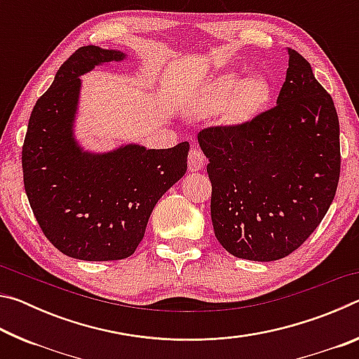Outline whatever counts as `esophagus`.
Returning <instances> with one entry per match:
<instances>
[{"label": "esophagus", "instance_id": "34e87169", "mask_svg": "<svg viewBox=\"0 0 359 359\" xmlns=\"http://www.w3.org/2000/svg\"><path fill=\"white\" fill-rule=\"evenodd\" d=\"M204 161L205 158L201 150L198 149L190 150V154H188V169H190V171H201L204 166Z\"/></svg>", "mask_w": 359, "mask_h": 359}]
</instances>
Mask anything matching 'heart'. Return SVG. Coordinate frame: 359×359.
Here are the masks:
<instances>
[{
  "label": "heart",
  "mask_w": 359,
  "mask_h": 359,
  "mask_svg": "<svg viewBox=\"0 0 359 359\" xmlns=\"http://www.w3.org/2000/svg\"><path fill=\"white\" fill-rule=\"evenodd\" d=\"M269 98V85L263 77H247L236 71L223 72L212 81L204 92V111H220L228 104L229 117L245 120L257 114Z\"/></svg>",
  "instance_id": "1"
}]
</instances>
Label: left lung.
<instances>
[{
	"mask_svg": "<svg viewBox=\"0 0 359 359\" xmlns=\"http://www.w3.org/2000/svg\"><path fill=\"white\" fill-rule=\"evenodd\" d=\"M288 57L274 107L198 135L209 158L215 238L250 261H276L299 248L323 220L339 184L334 101L301 53L288 48Z\"/></svg>",
	"mask_w": 359,
	"mask_h": 359,
	"instance_id": "left-lung-1",
	"label": "left lung"
}]
</instances>
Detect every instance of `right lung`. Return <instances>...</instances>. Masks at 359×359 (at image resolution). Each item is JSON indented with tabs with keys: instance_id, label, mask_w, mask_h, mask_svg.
I'll return each mask as SVG.
<instances>
[{
	"instance_id": "obj_1",
	"label": "right lung",
	"mask_w": 359,
	"mask_h": 359,
	"mask_svg": "<svg viewBox=\"0 0 359 359\" xmlns=\"http://www.w3.org/2000/svg\"><path fill=\"white\" fill-rule=\"evenodd\" d=\"M123 58L120 50L77 48L29 115L22 149L28 201L46 238L76 259L131 257L158 199L187 172L188 142L158 150L130 144L107 154L76 142L79 76Z\"/></svg>"
}]
</instances>
